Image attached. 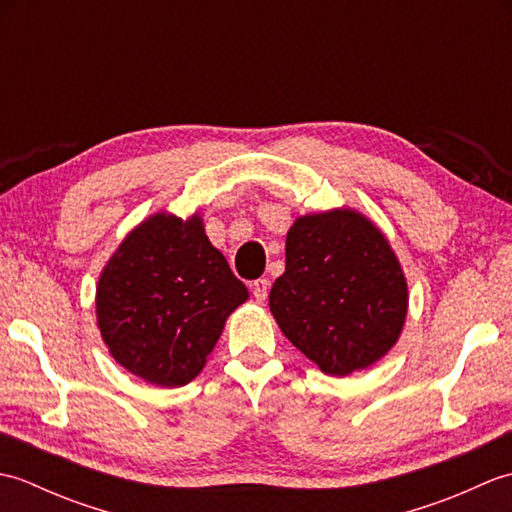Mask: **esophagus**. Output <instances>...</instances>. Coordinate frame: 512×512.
<instances>
[{
  "mask_svg": "<svg viewBox=\"0 0 512 512\" xmlns=\"http://www.w3.org/2000/svg\"><path fill=\"white\" fill-rule=\"evenodd\" d=\"M250 286H253V297H255L259 303L266 301V297H268V286H270L268 279H255Z\"/></svg>",
  "mask_w": 512,
  "mask_h": 512,
  "instance_id": "obj_1",
  "label": "esophagus"
}]
</instances>
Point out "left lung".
<instances>
[{
	"instance_id": "left-lung-1",
	"label": "left lung",
	"mask_w": 512,
	"mask_h": 512,
	"mask_svg": "<svg viewBox=\"0 0 512 512\" xmlns=\"http://www.w3.org/2000/svg\"><path fill=\"white\" fill-rule=\"evenodd\" d=\"M268 303L286 339L323 374L350 376L398 343L409 290L385 233L341 206L290 226L286 270Z\"/></svg>"
}]
</instances>
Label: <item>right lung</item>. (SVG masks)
Listing matches in <instances>:
<instances>
[{"label": "right lung", "mask_w": 512, "mask_h": 512, "mask_svg": "<svg viewBox=\"0 0 512 512\" xmlns=\"http://www.w3.org/2000/svg\"><path fill=\"white\" fill-rule=\"evenodd\" d=\"M248 299L200 213L165 211L127 233L96 284V325L127 372L156 387L198 376L226 319Z\"/></svg>", "instance_id": "add662e5"}]
</instances>
